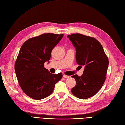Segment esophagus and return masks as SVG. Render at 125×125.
Returning <instances> with one entry per match:
<instances>
[{"mask_svg":"<svg viewBox=\"0 0 125 125\" xmlns=\"http://www.w3.org/2000/svg\"><path fill=\"white\" fill-rule=\"evenodd\" d=\"M63 77L65 78H69L70 76H69V75H66L65 74H63Z\"/></svg>","mask_w":125,"mask_h":125,"instance_id":"esophagus-1","label":"esophagus"}]
</instances>
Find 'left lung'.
<instances>
[{
  "label": "left lung",
  "mask_w": 125,
  "mask_h": 125,
  "mask_svg": "<svg viewBox=\"0 0 125 125\" xmlns=\"http://www.w3.org/2000/svg\"><path fill=\"white\" fill-rule=\"evenodd\" d=\"M75 47L77 63L84 69L81 77L72 76L76 85L71 89L74 96L86 99L96 94L103 86L108 66V59L99 41L81 34L67 36Z\"/></svg>",
  "instance_id": "left-lung-1"
}]
</instances>
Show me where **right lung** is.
Returning a JSON list of instances; mask_svg holds the SVG:
<instances>
[{"label":"right lung","instance_id":"add662e5","mask_svg":"<svg viewBox=\"0 0 125 125\" xmlns=\"http://www.w3.org/2000/svg\"><path fill=\"white\" fill-rule=\"evenodd\" d=\"M63 36L45 33L28 40L20 48L15 73L22 90L33 99L42 100L51 95L62 77L61 73H51L44 68V63L50 62L52 51Z\"/></svg>","mask_w":125,"mask_h":125}]
</instances>
